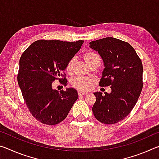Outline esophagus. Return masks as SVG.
<instances>
[{
  "label": "esophagus",
  "mask_w": 159,
  "mask_h": 159,
  "mask_svg": "<svg viewBox=\"0 0 159 159\" xmlns=\"http://www.w3.org/2000/svg\"><path fill=\"white\" fill-rule=\"evenodd\" d=\"M78 94H79V95H85L87 94V92H83V91H79L78 92Z\"/></svg>",
  "instance_id": "34e87169"
}]
</instances>
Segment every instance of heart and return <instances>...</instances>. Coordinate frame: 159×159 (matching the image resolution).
Here are the masks:
<instances>
[{
    "mask_svg": "<svg viewBox=\"0 0 159 159\" xmlns=\"http://www.w3.org/2000/svg\"><path fill=\"white\" fill-rule=\"evenodd\" d=\"M83 59H84L85 63L90 67L93 65H95V64H98L99 66V64L101 63L100 57L97 53L91 52V51L84 53V55H83ZM74 61H75L74 59H71V60H69L68 64H67L66 71L69 73H70L72 71ZM93 82V80L90 79H86V78H76V79H74L72 84H73L74 87L77 88V89L80 90H88L90 88V86L92 85Z\"/></svg>",
    "mask_w": 159,
    "mask_h": 159,
    "instance_id": "heart-1",
    "label": "heart"
}]
</instances>
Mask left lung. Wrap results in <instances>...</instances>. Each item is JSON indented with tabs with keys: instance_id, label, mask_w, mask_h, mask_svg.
<instances>
[{
	"instance_id": "left-lung-1",
	"label": "left lung",
	"mask_w": 159,
	"mask_h": 159,
	"mask_svg": "<svg viewBox=\"0 0 159 159\" xmlns=\"http://www.w3.org/2000/svg\"><path fill=\"white\" fill-rule=\"evenodd\" d=\"M89 44L104 62L99 85H110L111 89L104 95L94 93L93 114L102 123L114 124L130 114L140 95L143 86L142 61L128 43L115 38H104Z\"/></svg>"
}]
</instances>
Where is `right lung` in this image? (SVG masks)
Wrapping results in <instances>:
<instances>
[{
    "label": "right lung",
    "mask_w": 159,
    "mask_h": 159,
    "mask_svg": "<svg viewBox=\"0 0 159 159\" xmlns=\"http://www.w3.org/2000/svg\"><path fill=\"white\" fill-rule=\"evenodd\" d=\"M83 42L39 40L21 55L18 84L31 114L42 123L52 125L62 121L79 98L74 88L58 92L52 84L59 79L66 85V79L60 78Z\"/></svg>",
    "instance_id": "1"
}]
</instances>
